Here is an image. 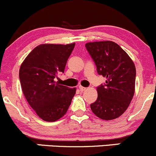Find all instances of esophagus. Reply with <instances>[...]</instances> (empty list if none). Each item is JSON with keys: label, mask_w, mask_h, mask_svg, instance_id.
<instances>
[{"label": "esophagus", "mask_w": 156, "mask_h": 156, "mask_svg": "<svg viewBox=\"0 0 156 156\" xmlns=\"http://www.w3.org/2000/svg\"><path fill=\"white\" fill-rule=\"evenodd\" d=\"M79 89H80V91H82V92H83V91H85L86 89V88H85V87H83V86H79Z\"/></svg>", "instance_id": "obj_1"}]
</instances>
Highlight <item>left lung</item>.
Instances as JSON below:
<instances>
[{"instance_id":"1","label":"left lung","mask_w":156,"mask_h":156,"mask_svg":"<svg viewBox=\"0 0 156 156\" xmlns=\"http://www.w3.org/2000/svg\"><path fill=\"white\" fill-rule=\"evenodd\" d=\"M97 72L107 79L97 87L98 98L90 105L92 112L103 120L118 118L127 110L135 92L136 67L129 55L112 41L86 44Z\"/></svg>"}]
</instances>
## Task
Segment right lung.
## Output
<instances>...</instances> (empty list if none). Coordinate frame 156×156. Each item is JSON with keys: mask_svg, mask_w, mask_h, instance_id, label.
<instances>
[{"mask_svg": "<svg viewBox=\"0 0 156 156\" xmlns=\"http://www.w3.org/2000/svg\"><path fill=\"white\" fill-rule=\"evenodd\" d=\"M75 43L42 44L28 55L20 69V80L29 105L43 121L62 118L71 104L76 88L60 85L58 76L64 73Z\"/></svg>", "mask_w": 156, "mask_h": 156, "instance_id": "right-lung-1", "label": "right lung"}]
</instances>
